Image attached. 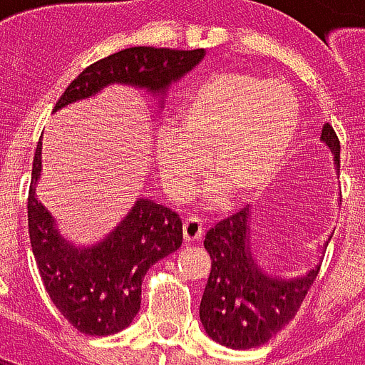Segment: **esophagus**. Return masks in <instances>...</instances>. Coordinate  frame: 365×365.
Here are the masks:
<instances>
[{"label":"esophagus","instance_id":"34e87169","mask_svg":"<svg viewBox=\"0 0 365 365\" xmlns=\"http://www.w3.org/2000/svg\"><path fill=\"white\" fill-rule=\"evenodd\" d=\"M205 234L203 218L199 217H190L183 220V240L185 244H193V242H199Z\"/></svg>","mask_w":365,"mask_h":365}]
</instances>
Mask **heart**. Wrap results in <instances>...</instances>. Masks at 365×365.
<instances>
[{
	"label": "heart",
	"instance_id": "1",
	"mask_svg": "<svg viewBox=\"0 0 365 365\" xmlns=\"http://www.w3.org/2000/svg\"><path fill=\"white\" fill-rule=\"evenodd\" d=\"M299 125L298 96L282 81L224 71L199 83L175 129L155 147L156 166L170 190L183 195L205 172L232 201L259 195L279 172Z\"/></svg>",
	"mask_w": 365,
	"mask_h": 365
}]
</instances>
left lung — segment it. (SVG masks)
Listing matches in <instances>:
<instances>
[{
	"mask_svg": "<svg viewBox=\"0 0 365 365\" xmlns=\"http://www.w3.org/2000/svg\"><path fill=\"white\" fill-rule=\"evenodd\" d=\"M321 139L331 148L334 164L341 170V141L331 123H325ZM250 218V207H244L215 224L205 236L210 272L199 317L212 341L234 350L261 346L288 325L321 267L315 265L299 279L265 274L251 255Z\"/></svg>",
	"mask_w": 365,
	"mask_h": 365,
	"instance_id": "obj_1",
	"label": "left lung"
}]
</instances>
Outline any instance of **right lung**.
<instances>
[{
  "mask_svg": "<svg viewBox=\"0 0 365 365\" xmlns=\"http://www.w3.org/2000/svg\"><path fill=\"white\" fill-rule=\"evenodd\" d=\"M203 56V48H125L83 69L53 110L88 98L112 83L164 93L170 83L191 71ZM40 147L38 141L26 210L32 253L46 292L81 333L93 336L118 333L141 309V284L148 269L182 245V220L168 207L143 197L106 240L93 247H73L59 237L53 218L34 195L42 168Z\"/></svg>",
  "mask_w": 365,
  "mask_h": 365,
  "instance_id": "1",
  "label": "right lung"
}]
</instances>
